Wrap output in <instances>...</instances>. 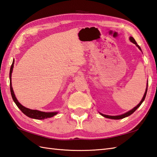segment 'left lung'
Instances as JSON below:
<instances>
[{
	"label": "left lung",
	"instance_id": "1",
	"mask_svg": "<svg viewBox=\"0 0 157 157\" xmlns=\"http://www.w3.org/2000/svg\"><path fill=\"white\" fill-rule=\"evenodd\" d=\"M129 39H130V41L131 42L133 43L134 44H135V45H136V47H138V48L141 51V52H142V50H141V49H140V46L137 44L136 42V41H135V39H134L132 37H130ZM147 89H148V82H147V88H146V90H145L144 94V96H143V99H142V100H141V101H140V103L136 105V106H135V107H134V108H132V110H129L128 112H127L124 113V114H121V115H118V116H109V115L103 114H101V113H100V112H99V113H100V114L101 116H104V117H105V118H110V119H114V120H119V119H122V118H124L128 117V116H130V115H131L132 114H133V113L136 110V109H137L138 108H139V107L140 106V105L142 104V103L143 102L144 100V99H145L146 95H147Z\"/></svg>",
	"mask_w": 157,
	"mask_h": 157
}]
</instances>
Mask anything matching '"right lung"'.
Instances as JSON below:
<instances>
[{"label": "right lung", "instance_id": "add662e5", "mask_svg": "<svg viewBox=\"0 0 157 157\" xmlns=\"http://www.w3.org/2000/svg\"><path fill=\"white\" fill-rule=\"evenodd\" d=\"M14 60H13V63L11 65V67H10V74H9V78H10V94H11V96L13 98V100L14 101V103L16 104L17 107L19 108L21 112L23 113L24 114L27 116L28 117L33 119H37V120H44L47 118H52L55 115L57 114V112H41L37 110H31V109L27 108L26 107L23 106V105H21L19 101L17 100V98L14 95V91L12 87V82H11V76H12V72L14 67Z\"/></svg>", "mask_w": 157, "mask_h": 157}]
</instances>
